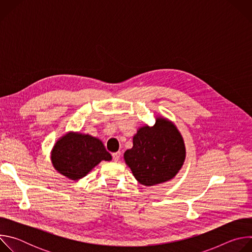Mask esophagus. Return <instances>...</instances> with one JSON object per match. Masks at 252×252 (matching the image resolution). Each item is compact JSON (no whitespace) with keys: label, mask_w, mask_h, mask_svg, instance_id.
<instances>
[{"label":"esophagus","mask_w":252,"mask_h":252,"mask_svg":"<svg viewBox=\"0 0 252 252\" xmlns=\"http://www.w3.org/2000/svg\"><path fill=\"white\" fill-rule=\"evenodd\" d=\"M121 158V152H117V153H114L113 154V158L115 161H118Z\"/></svg>","instance_id":"34e87169"}]
</instances>
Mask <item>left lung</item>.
Wrapping results in <instances>:
<instances>
[{
  "instance_id": "1",
  "label": "left lung",
  "mask_w": 252,
  "mask_h": 252,
  "mask_svg": "<svg viewBox=\"0 0 252 252\" xmlns=\"http://www.w3.org/2000/svg\"><path fill=\"white\" fill-rule=\"evenodd\" d=\"M132 145L124 158L142 186L166 183L184 165L187 155L185 140L175 125L165 118H157L153 126L139 127L133 135Z\"/></svg>"
}]
</instances>
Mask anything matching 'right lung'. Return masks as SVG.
<instances>
[{"mask_svg":"<svg viewBox=\"0 0 252 252\" xmlns=\"http://www.w3.org/2000/svg\"><path fill=\"white\" fill-rule=\"evenodd\" d=\"M101 160H112V156L106 152L102 141L77 131H69L60 137L51 152L55 169L75 182L85 177Z\"/></svg>","mask_w":252,"mask_h":252,"instance_id":"obj_1","label":"right lung"}]
</instances>
